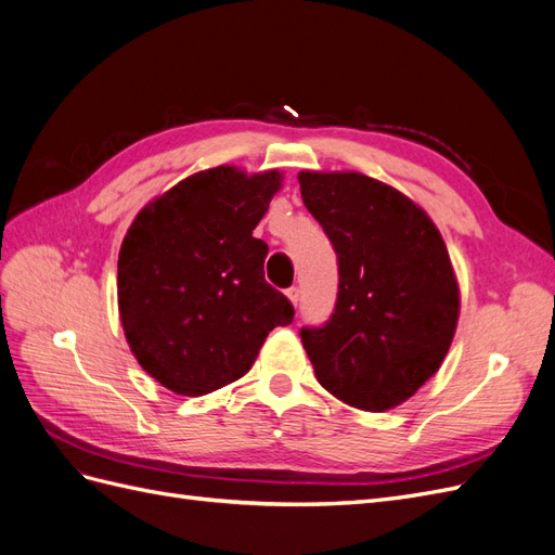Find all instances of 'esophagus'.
I'll return each mask as SVG.
<instances>
[{
  "mask_svg": "<svg viewBox=\"0 0 555 555\" xmlns=\"http://www.w3.org/2000/svg\"><path fill=\"white\" fill-rule=\"evenodd\" d=\"M287 296H289V300L294 306H298V300H300V289L298 287H289L287 289Z\"/></svg>",
  "mask_w": 555,
  "mask_h": 555,
  "instance_id": "34e87169",
  "label": "esophagus"
}]
</instances>
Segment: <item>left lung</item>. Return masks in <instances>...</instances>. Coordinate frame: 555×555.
I'll list each match as a JSON object with an SVG mask.
<instances>
[{
  "instance_id": "obj_1",
  "label": "left lung",
  "mask_w": 555,
  "mask_h": 555,
  "mask_svg": "<svg viewBox=\"0 0 555 555\" xmlns=\"http://www.w3.org/2000/svg\"><path fill=\"white\" fill-rule=\"evenodd\" d=\"M300 196L338 255V298L300 340L319 384L384 412L438 373L459 322V284L430 217L375 178L298 173Z\"/></svg>"
}]
</instances>
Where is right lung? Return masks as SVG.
Segmentation results:
<instances>
[{
    "label": "right lung",
    "instance_id": "right-lung-1",
    "mask_svg": "<svg viewBox=\"0 0 555 555\" xmlns=\"http://www.w3.org/2000/svg\"><path fill=\"white\" fill-rule=\"evenodd\" d=\"M282 176L217 166L147 204L120 247L117 304L143 371L180 396L243 377L294 306L263 278L268 245L251 236Z\"/></svg>",
    "mask_w": 555,
    "mask_h": 555
}]
</instances>
